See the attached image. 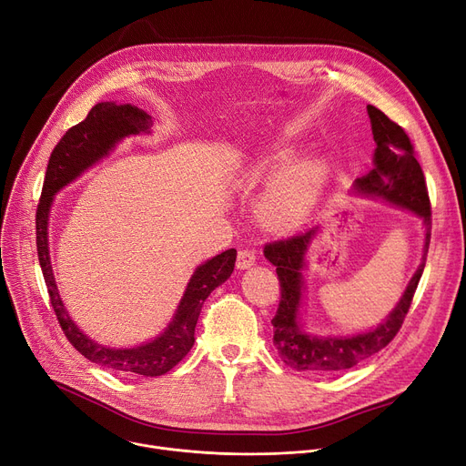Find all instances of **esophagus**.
<instances>
[{
	"instance_id": "esophagus-1",
	"label": "esophagus",
	"mask_w": 466,
	"mask_h": 466,
	"mask_svg": "<svg viewBox=\"0 0 466 466\" xmlns=\"http://www.w3.org/2000/svg\"><path fill=\"white\" fill-rule=\"evenodd\" d=\"M255 260H257L255 249H249V247H243V249L238 251L236 266H238L239 269H247V268H251V266L255 264Z\"/></svg>"
}]
</instances>
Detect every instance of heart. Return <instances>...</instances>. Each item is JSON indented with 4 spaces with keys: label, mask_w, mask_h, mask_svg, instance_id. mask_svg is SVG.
I'll return each mask as SVG.
<instances>
[{
    "label": "heart",
    "mask_w": 466,
    "mask_h": 466,
    "mask_svg": "<svg viewBox=\"0 0 466 466\" xmlns=\"http://www.w3.org/2000/svg\"><path fill=\"white\" fill-rule=\"evenodd\" d=\"M289 159L287 151H277L266 161L245 174V185L269 179ZM328 177V168L320 161H301L279 176L266 191L258 206V219L271 232H290L301 225L311 211Z\"/></svg>",
    "instance_id": "1"
}]
</instances>
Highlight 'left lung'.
<instances>
[{"instance_id": "1", "label": "left lung", "mask_w": 466, "mask_h": 466, "mask_svg": "<svg viewBox=\"0 0 466 466\" xmlns=\"http://www.w3.org/2000/svg\"><path fill=\"white\" fill-rule=\"evenodd\" d=\"M367 114L370 117V127H373V138L377 144L375 168L356 181V191L382 197L388 202L410 209L421 217L427 230L421 264L397 307L375 329L350 337L319 339L301 331L298 322L303 255L309 241L315 238L317 228L266 243L264 257L277 266L279 285H281V301H279L277 313L271 320L273 345L281 360L296 370H309V373L329 370L331 373V370L350 369L361 360L388 347L405 322L425 268L431 243V200L423 170L416 161L414 146L405 129L391 121L382 110L369 105Z\"/></svg>"}]
</instances>
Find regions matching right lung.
I'll return each instance as SVG.
<instances>
[{
    "label": "right lung",
    "instance_id": "add662e5",
    "mask_svg": "<svg viewBox=\"0 0 466 466\" xmlns=\"http://www.w3.org/2000/svg\"><path fill=\"white\" fill-rule=\"evenodd\" d=\"M153 126L149 114L138 106L99 103L89 110L84 121L73 126L50 153L43 193L35 213V234H37V255L43 269L45 283L48 289L50 303L56 319L64 329L69 343L89 361L108 367L117 373H137L144 377H161L172 367H176L189 354L195 343V328L198 322L200 309L206 298L223 285L234 271L236 249H228L213 257L206 264L198 266L185 290L179 307L170 326L157 339L137 349H108L97 345L96 340L86 337L75 322L69 319L64 303L57 294L50 257H48V211L54 195L66 187L69 181L78 177L87 167L116 146L121 138L138 135Z\"/></svg>",
    "mask_w": 466,
    "mask_h": 466
}]
</instances>
